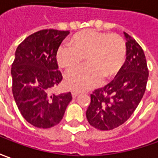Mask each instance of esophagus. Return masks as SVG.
I'll list each match as a JSON object with an SVG mask.
<instances>
[{"mask_svg": "<svg viewBox=\"0 0 158 158\" xmlns=\"http://www.w3.org/2000/svg\"><path fill=\"white\" fill-rule=\"evenodd\" d=\"M79 94V92H78V91H73V92H72V95H73V98L77 97Z\"/></svg>", "mask_w": 158, "mask_h": 158, "instance_id": "esophagus-1", "label": "esophagus"}]
</instances>
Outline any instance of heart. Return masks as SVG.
<instances>
[{
    "instance_id": "1",
    "label": "heart",
    "mask_w": 158,
    "mask_h": 158,
    "mask_svg": "<svg viewBox=\"0 0 158 158\" xmlns=\"http://www.w3.org/2000/svg\"><path fill=\"white\" fill-rule=\"evenodd\" d=\"M125 55V43L119 35L86 30L74 35L71 44L58 47L57 61L63 68H71L86 57L87 64L72 69L64 75L67 86L81 91L97 86L104 76L109 78L117 73Z\"/></svg>"
}]
</instances>
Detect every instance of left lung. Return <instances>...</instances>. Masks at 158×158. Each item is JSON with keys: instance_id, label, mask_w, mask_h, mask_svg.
I'll return each instance as SVG.
<instances>
[{"instance_id": "8db88e82", "label": "left lung", "mask_w": 158, "mask_h": 158, "mask_svg": "<svg viewBox=\"0 0 158 158\" xmlns=\"http://www.w3.org/2000/svg\"><path fill=\"white\" fill-rule=\"evenodd\" d=\"M126 61L110 83L91 94L87 121L100 130L119 127L133 114L142 100L149 77L147 62L138 43L123 32Z\"/></svg>"}]
</instances>
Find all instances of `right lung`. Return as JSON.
Returning a JSON list of instances; mask_svg holds the SVG:
<instances>
[{
	"label": "right lung",
	"instance_id": "1",
	"mask_svg": "<svg viewBox=\"0 0 158 158\" xmlns=\"http://www.w3.org/2000/svg\"><path fill=\"white\" fill-rule=\"evenodd\" d=\"M69 31L43 30L20 44L11 68L12 92L25 120L36 128H52L61 122L72 101L71 93L51 94L61 82L57 52Z\"/></svg>",
	"mask_w": 158,
	"mask_h": 158
}]
</instances>
